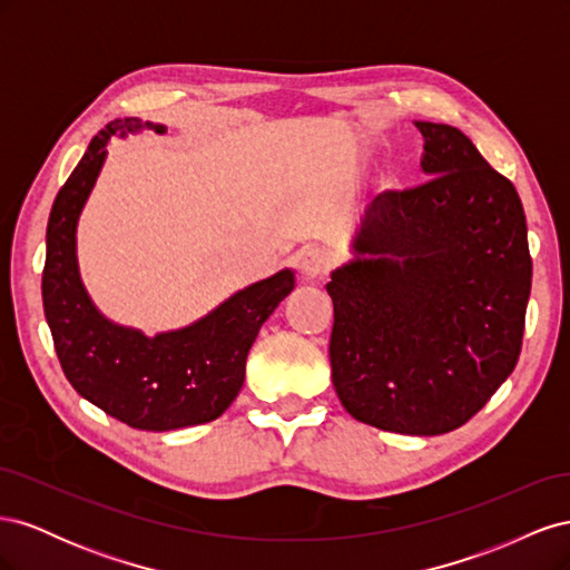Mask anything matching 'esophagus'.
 <instances>
[{
	"mask_svg": "<svg viewBox=\"0 0 570 570\" xmlns=\"http://www.w3.org/2000/svg\"><path fill=\"white\" fill-rule=\"evenodd\" d=\"M302 273L306 278H321L327 271H331V256H327L323 249H306L302 252Z\"/></svg>",
	"mask_w": 570,
	"mask_h": 570,
	"instance_id": "34e87169",
	"label": "esophagus"
}]
</instances>
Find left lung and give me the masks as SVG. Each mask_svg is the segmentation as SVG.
Wrapping results in <instances>:
<instances>
[{
	"mask_svg": "<svg viewBox=\"0 0 570 570\" xmlns=\"http://www.w3.org/2000/svg\"><path fill=\"white\" fill-rule=\"evenodd\" d=\"M428 183L368 206L333 271V385L361 423L442 435L521 354L532 258L519 193L459 128L416 120Z\"/></svg>",
	"mask_w": 570,
	"mask_h": 570,
	"instance_id": "1",
	"label": "left lung"
}]
</instances>
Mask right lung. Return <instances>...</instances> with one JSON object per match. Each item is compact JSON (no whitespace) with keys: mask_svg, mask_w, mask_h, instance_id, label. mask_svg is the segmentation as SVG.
I'll list each match as a JSON object with an SVG mask.
<instances>
[{"mask_svg":"<svg viewBox=\"0 0 570 570\" xmlns=\"http://www.w3.org/2000/svg\"><path fill=\"white\" fill-rule=\"evenodd\" d=\"M164 126L118 118L99 130L51 206L42 304L68 383L109 416L137 430H178L218 419L245 383L258 327L295 287L289 268L237 292L183 331L145 337L114 325L85 292L76 262V226L107 157L111 135Z\"/></svg>","mask_w":570,"mask_h":570,"instance_id":"1","label":"right lung"}]
</instances>
